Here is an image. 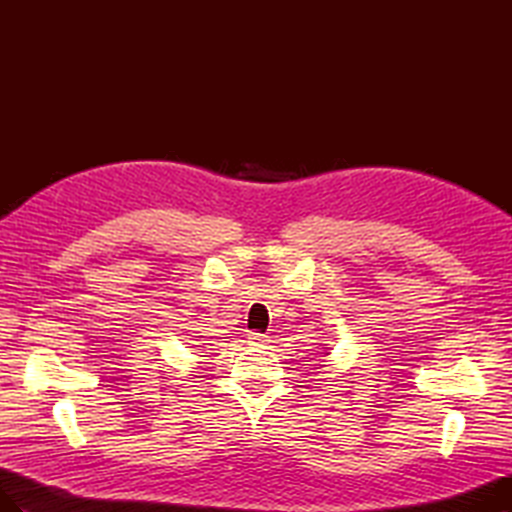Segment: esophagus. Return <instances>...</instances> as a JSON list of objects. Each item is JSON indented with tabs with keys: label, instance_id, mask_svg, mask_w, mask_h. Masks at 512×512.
Listing matches in <instances>:
<instances>
[{
	"label": "esophagus",
	"instance_id": "34e87169",
	"mask_svg": "<svg viewBox=\"0 0 512 512\" xmlns=\"http://www.w3.org/2000/svg\"><path fill=\"white\" fill-rule=\"evenodd\" d=\"M247 344H250V346H258V348H265V346L269 344V335L250 333V335H247Z\"/></svg>",
	"mask_w": 512,
	"mask_h": 512
}]
</instances>
